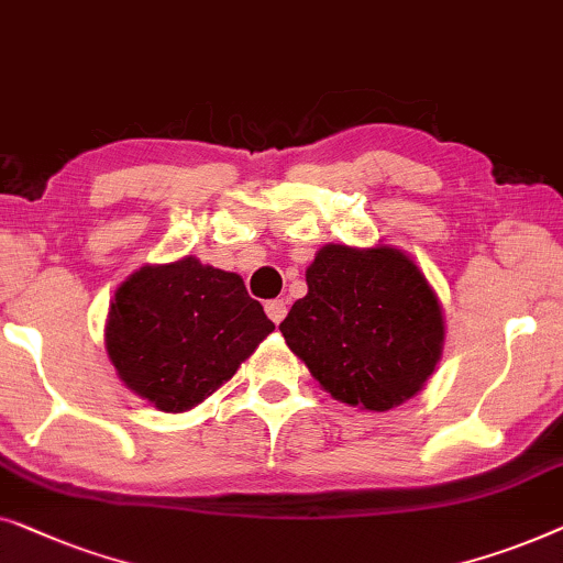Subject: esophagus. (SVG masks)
I'll list each match as a JSON object with an SVG mask.
<instances>
[{"label": "esophagus", "instance_id": "esophagus-1", "mask_svg": "<svg viewBox=\"0 0 563 563\" xmlns=\"http://www.w3.org/2000/svg\"><path fill=\"white\" fill-rule=\"evenodd\" d=\"M265 313L271 316V321L280 323V321L285 319V313H288V308H285V300H283V298L267 300V303H265Z\"/></svg>", "mask_w": 563, "mask_h": 563}]
</instances>
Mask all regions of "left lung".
Instances as JSON below:
<instances>
[{
  "label": "left lung",
  "mask_w": 563,
  "mask_h": 563,
  "mask_svg": "<svg viewBox=\"0 0 563 563\" xmlns=\"http://www.w3.org/2000/svg\"><path fill=\"white\" fill-rule=\"evenodd\" d=\"M306 283L280 331L323 390L377 413L413 398L443 344L437 292L413 260L393 247L327 244Z\"/></svg>",
  "instance_id": "obj_1"
}]
</instances>
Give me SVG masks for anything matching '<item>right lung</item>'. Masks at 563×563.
<instances>
[{
	"label": "right lung",
	"mask_w": 563,
	"mask_h": 563,
	"mask_svg": "<svg viewBox=\"0 0 563 563\" xmlns=\"http://www.w3.org/2000/svg\"><path fill=\"white\" fill-rule=\"evenodd\" d=\"M275 329L240 275L184 257L130 275L107 319L122 383L165 413L199 406Z\"/></svg>",
	"instance_id": "right-lung-1"
}]
</instances>
